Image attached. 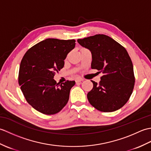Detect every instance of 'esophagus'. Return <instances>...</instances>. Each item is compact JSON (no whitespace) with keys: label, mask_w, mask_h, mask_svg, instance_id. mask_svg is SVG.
<instances>
[{"label":"esophagus","mask_w":151,"mask_h":151,"mask_svg":"<svg viewBox=\"0 0 151 151\" xmlns=\"http://www.w3.org/2000/svg\"><path fill=\"white\" fill-rule=\"evenodd\" d=\"M84 81V79H82L81 78H77L76 79V82H81Z\"/></svg>","instance_id":"34e87169"}]
</instances>
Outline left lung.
I'll list each match as a JSON object with an SVG mask.
<instances>
[{
  "label": "left lung",
  "mask_w": 151,
  "mask_h": 151,
  "mask_svg": "<svg viewBox=\"0 0 151 151\" xmlns=\"http://www.w3.org/2000/svg\"><path fill=\"white\" fill-rule=\"evenodd\" d=\"M78 43L89 50L91 69L102 72L99 84L88 93L93 106L104 112L116 111L127 103L132 95L135 78L133 64L124 48L104 34L78 39Z\"/></svg>",
  "instance_id": "1"
}]
</instances>
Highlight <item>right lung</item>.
I'll list each match as a JSON object with an SVG mask.
<instances>
[{"label": "right lung", "mask_w": 151, "mask_h": 151, "mask_svg": "<svg viewBox=\"0 0 151 151\" xmlns=\"http://www.w3.org/2000/svg\"><path fill=\"white\" fill-rule=\"evenodd\" d=\"M75 47V40L49 38L31 47L22 58L19 84L27 101L41 113L55 114L68 102L75 82L57 84L54 76L63 68L64 60Z\"/></svg>", "instance_id": "1"}]
</instances>
